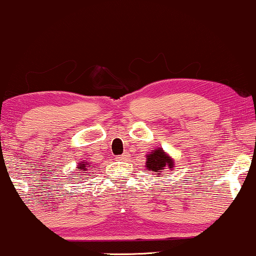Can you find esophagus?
Here are the masks:
<instances>
[{"mask_svg": "<svg viewBox=\"0 0 256 256\" xmlns=\"http://www.w3.org/2000/svg\"><path fill=\"white\" fill-rule=\"evenodd\" d=\"M128 158V154H122V155H119V156L116 158H118V160H120V161H124Z\"/></svg>", "mask_w": 256, "mask_h": 256, "instance_id": "1", "label": "esophagus"}]
</instances>
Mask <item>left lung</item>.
<instances>
[{"label":"left lung","instance_id":"1","mask_svg":"<svg viewBox=\"0 0 256 256\" xmlns=\"http://www.w3.org/2000/svg\"><path fill=\"white\" fill-rule=\"evenodd\" d=\"M173 166H174V162L172 158L167 155L161 148L154 149L150 154L146 155V167L149 171L158 173V174H164V170H171Z\"/></svg>","mask_w":256,"mask_h":256}]
</instances>
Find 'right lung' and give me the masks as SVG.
I'll list each match as a JSON object with an SVG mask.
<instances>
[{"mask_svg":"<svg viewBox=\"0 0 256 256\" xmlns=\"http://www.w3.org/2000/svg\"><path fill=\"white\" fill-rule=\"evenodd\" d=\"M91 167V165H88V164L86 162H82V164H79V167H78V168L79 170H80V171L82 172H83V173H85V171H86V167Z\"/></svg>","mask_w":256,"mask_h":256,"instance_id":"obj_1","label":"right lung"}]
</instances>
